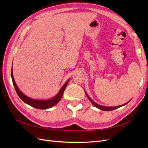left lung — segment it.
I'll list each match as a JSON object with an SVG mask.
<instances>
[{"mask_svg":"<svg viewBox=\"0 0 148 148\" xmlns=\"http://www.w3.org/2000/svg\"><path fill=\"white\" fill-rule=\"evenodd\" d=\"M85 93H86V96L88 97L89 100L91 101V102L92 103V104L94 106H95V107H96L97 108H98V109H99L102 110H105V111H109V110H114V109H118V108H119V107H122V106H125V105H126L127 104H128V103L130 102V101H129L128 102L125 103V104H123V105L119 106H115V107H106V106H102L97 104V103L94 102V101L91 99V98L89 97V96L87 95L86 92H85Z\"/></svg>","mask_w":148,"mask_h":148,"instance_id":"1","label":"left lung"}]
</instances>
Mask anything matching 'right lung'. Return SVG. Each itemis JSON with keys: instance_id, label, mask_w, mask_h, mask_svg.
<instances>
[{"instance_id": "right-lung-1", "label": "right lung", "mask_w": 148, "mask_h": 148, "mask_svg": "<svg viewBox=\"0 0 148 148\" xmlns=\"http://www.w3.org/2000/svg\"><path fill=\"white\" fill-rule=\"evenodd\" d=\"M12 65H13V64H12ZM11 76H12V79L13 86H14V87H15V89L17 95H18V96L20 97V99L24 102H25L26 104L31 106V107H34V108L39 109H47L49 108H51V107L57 104V103L60 101L61 97H62V95H63L65 89L67 86V84H68L69 80H70V79H69L68 81H67L63 85V86L62 87L60 90L59 91V92H58L57 95L56 96L53 97V98H52V99H48V100H38V99H32V98H30L28 96H26L20 90L19 88H18V86H16L14 78H13L12 69V71H11Z\"/></svg>"}]
</instances>
